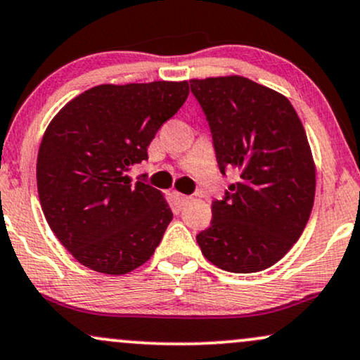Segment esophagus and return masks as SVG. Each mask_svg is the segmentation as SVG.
I'll return each mask as SVG.
<instances>
[{
  "mask_svg": "<svg viewBox=\"0 0 360 360\" xmlns=\"http://www.w3.org/2000/svg\"><path fill=\"white\" fill-rule=\"evenodd\" d=\"M173 198H175L176 202H179L180 205H187L190 200H192V197H188V195H184V193H180V192H173Z\"/></svg>",
  "mask_w": 360,
  "mask_h": 360,
  "instance_id": "34e87169",
  "label": "esophagus"
}]
</instances>
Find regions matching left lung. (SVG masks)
<instances>
[{
  "label": "left lung",
  "instance_id": "left-lung-1",
  "mask_svg": "<svg viewBox=\"0 0 360 360\" xmlns=\"http://www.w3.org/2000/svg\"><path fill=\"white\" fill-rule=\"evenodd\" d=\"M209 121L222 173L236 170L197 243L231 273L263 271L293 248L315 200V163L305 128L285 96L240 75L190 80Z\"/></svg>",
  "mask_w": 360,
  "mask_h": 360
}]
</instances>
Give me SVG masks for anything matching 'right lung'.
<instances>
[{
    "instance_id": "obj_1",
    "label": "right lung",
    "mask_w": 360,
    "mask_h": 360,
    "mask_svg": "<svg viewBox=\"0 0 360 360\" xmlns=\"http://www.w3.org/2000/svg\"><path fill=\"white\" fill-rule=\"evenodd\" d=\"M188 82L103 84L50 121L37 158V187L50 229L80 264L126 274L153 256L172 209L160 190L128 176L181 108Z\"/></svg>"
}]
</instances>
